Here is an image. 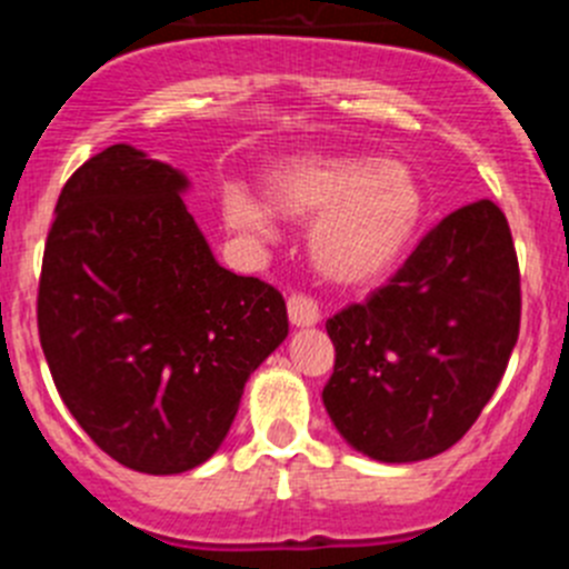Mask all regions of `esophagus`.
Segmentation results:
<instances>
[{
  "mask_svg": "<svg viewBox=\"0 0 569 569\" xmlns=\"http://www.w3.org/2000/svg\"><path fill=\"white\" fill-rule=\"evenodd\" d=\"M288 313H290V321H293L296 328H310V325H316V321L321 319L319 305H316L313 296H308V293L290 296Z\"/></svg>",
  "mask_w": 569,
  "mask_h": 569,
  "instance_id": "obj_1",
  "label": "esophagus"
}]
</instances>
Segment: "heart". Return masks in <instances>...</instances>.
Returning a JSON list of instances; mask_svg holds the SVG:
<instances>
[{
    "mask_svg": "<svg viewBox=\"0 0 569 569\" xmlns=\"http://www.w3.org/2000/svg\"><path fill=\"white\" fill-rule=\"evenodd\" d=\"M264 196L268 202L244 184H224V224L248 239H270V207L293 222H313V264L341 288H367L393 273L425 219L419 176L405 162L361 153L290 156L268 168Z\"/></svg>",
    "mask_w": 569,
    "mask_h": 569,
    "instance_id": "obj_1",
    "label": "heart"
}]
</instances>
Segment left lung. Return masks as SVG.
Masks as SVG:
<instances>
[{"label": "left lung", "mask_w": 569, "mask_h": 569, "mask_svg": "<svg viewBox=\"0 0 569 569\" xmlns=\"http://www.w3.org/2000/svg\"><path fill=\"white\" fill-rule=\"evenodd\" d=\"M521 325L510 224L490 199L445 216L370 299L328 319L336 430L370 459L421 461L476 425Z\"/></svg>", "instance_id": "8db88e82"}]
</instances>
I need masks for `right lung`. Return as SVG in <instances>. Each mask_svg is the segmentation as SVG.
<instances>
[{
  "instance_id": "add662e5",
  "label": "right lung",
  "mask_w": 569,
  "mask_h": 569,
  "mask_svg": "<svg viewBox=\"0 0 569 569\" xmlns=\"http://www.w3.org/2000/svg\"><path fill=\"white\" fill-rule=\"evenodd\" d=\"M184 176L113 144L64 182L37 325L59 396L99 450L150 476L208 461L244 381L288 336L284 296L210 253Z\"/></svg>"
}]
</instances>
